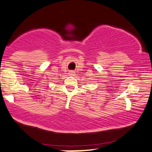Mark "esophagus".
<instances>
[{
  "mask_svg": "<svg viewBox=\"0 0 152 152\" xmlns=\"http://www.w3.org/2000/svg\"><path fill=\"white\" fill-rule=\"evenodd\" d=\"M70 74H71V76H74L75 72H74V71H70Z\"/></svg>",
  "mask_w": 152,
  "mask_h": 152,
  "instance_id": "34e87169",
  "label": "esophagus"
}]
</instances>
